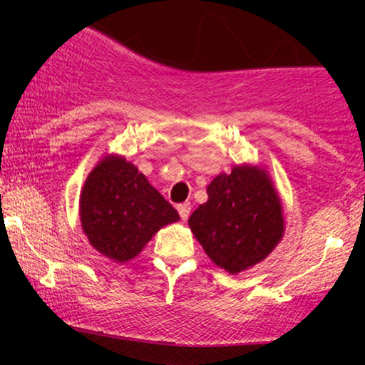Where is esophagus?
<instances>
[{
	"instance_id": "obj_1",
	"label": "esophagus",
	"mask_w": 365,
	"mask_h": 365,
	"mask_svg": "<svg viewBox=\"0 0 365 365\" xmlns=\"http://www.w3.org/2000/svg\"><path fill=\"white\" fill-rule=\"evenodd\" d=\"M177 209H178L180 217H182V220H187L188 215H190L192 207H190V204H188V202H183V204H178Z\"/></svg>"
}]
</instances>
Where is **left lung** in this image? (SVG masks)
I'll use <instances>...</instances> for the list:
<instances>
[{
    "instance_id": "1",
    "label": "left lung",
    "mask_w": 365,
    "mask_h": 365,
    "mask_svg": "<svg viewBox=\"0 0 365 365\" xmlns=\"http://www.w3.org/2000/svg\"><path fill=\"white\" fill-rule=\"evenodd\" d=\"M207 195L188 225L212 262L235 274L273 252L284 226L282 204L266 171L235 166L209 183Z\"/></svg>"
}]
</instances>
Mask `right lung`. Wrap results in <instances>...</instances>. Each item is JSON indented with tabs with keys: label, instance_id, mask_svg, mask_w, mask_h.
<instances>
[{
	"label": "right lung",
	"instance_id": "right-lung-1",
	"mask_svg": "<svg viewBox=\"0 0 365 365\" xmlns=\"http://www.w3.org/2000/svg\"><path fill=\"white\" fill-rule=\"evenodd\" d=\"M178 220L177 209L123 158H104L82 188L83 233L116 262L135 257L159 228Z\"/></svg>",
	"mask_w": 365,
	"mask_h": 365
}]
</instances>
